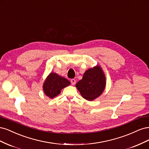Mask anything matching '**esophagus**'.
Returning <instances> with one entry per match:
<instances>
[{
	"instance_id": "obj_1",
	"label": "esophagus",
	"mask_w": 149,
	"mask_h": 149,
	"mask_svg": "<svg viewBox=\"0 0 149 149\" xmlns=\"http://www.w3.org/2000/svg\"><path fill=\"white\" fill-rule=\"evenodd\" d=\"M71 83L72 85H74L76 84V80L74 79H71Z\"/></svg>"
}]
</instances>
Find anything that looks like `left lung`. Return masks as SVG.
I'll return each instance as SVG.
<instances>
[{"instance_id":"8db88e82","label":"left lung","mask_w":149,"mask_h":149,"mask_svg":"<svg viewBox=\"0 0 149 149\" xmlns=\"http://www.w3.org/2000/svg\"><path fill=\"white\" fill-rule=\"evenodd\" d=\"M81 96L88 101L100 96L106 86V78L100 66L86 71L82 79L76 84Z\"/></svg>"}]
</instances>
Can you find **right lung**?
I'll use <instances>...</instances> for the list:
<instances>
[{
	"instance_id": "right-lung-1",
	"label": "right lung",
	"mask_w": 149,
	"mask_h": 149,
	"mask_svg": "<svg viewBox=\"0 0 149 149\" xmlns=\"http://www.w3.org/2000/svg\"><path fill=\"white\" fill-rule=\"evenodd\" d=\"M70 84V82L65 78L51 73L43 84L45 94L49 98H53L61 93V90Z\"/></svg>"
}]
</instances>
